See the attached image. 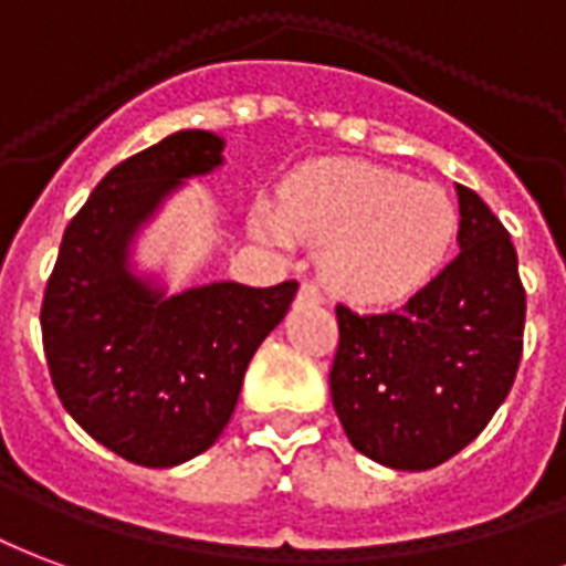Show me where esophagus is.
Instances as JSON below:
<instances>
[{"label": "esophagus", "mask_w": 566, "mask_h": 566, "mask_svg": "<svg viewBox=\"0 0 566 566\" xmlns=\"http://www.w3.org/2000/svg\"><path fill=\"white\" fill-rule=\"evenodd\" d=\"M298 301H304V304H323V289H319V283L304 280L298 289Z\"/></svg>", "instance_id": "34e87169"}]
</instances>
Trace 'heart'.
I'll return each mask as SVG.
<instances>
[{
  "label": "heart",
  "instance_id": "1",
  "mask_svg": "<svg viewBox=\"0 0 566 566\" xmlns=\"http://www.w3.org/2000/svg\"><path fill=\"white\" fill-rule=\"evenodd\" d=\"M255 232L328 243L325 280L340 295L389 304L413 295L447 262L458 234L455 201L434 184L368 163H332L298 175L283 205L255 210Z\"/></svg>",
  "mask_w": 566,
  "mask_h": 566
}]
</instances>
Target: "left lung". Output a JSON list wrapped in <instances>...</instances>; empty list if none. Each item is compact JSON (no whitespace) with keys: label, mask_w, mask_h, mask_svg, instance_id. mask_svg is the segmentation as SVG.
Instances as JSON below:
<instances>
[{"label":"left lung","mask_w":566,"mask_h":566,"mask_svg":"<svg viewBox=\"0 0 566 566\" xmlns=\"http://www.w3.org/2000/svg\"><path fill=\"white\" fill-rule=\"evenodd\" d=\"M461 253L401 311L337 304L332 401L349 443L395 470H431L476 440L515 382L527 295L510 232L458 184Z\"/></svg>","instance_id":"left-lung-1"}]
</instances>
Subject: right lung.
I'll return each instance as SVG.
<instances>
[{
    "label": "right lung",
    "instance_id": "1",
    "mask_svg": "<svg viewBox=\"0 0 566 566\" xmlns=\"http://www.w3.org/2000/svg\"><path fill=\"white\" fill-rule=\"evenodd\" d=\"M222 138L187 129L111 168L65 226L41 301L53 389L86 434L142 468L217 443L250 358L286 316L295 280L210 283L165 298L132 277L135 229L171 189L222 163Z\"/></svg>",
    "mask_w": 566,
    "mask_h": 566
}]
</instances>
